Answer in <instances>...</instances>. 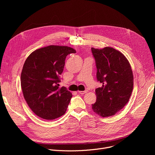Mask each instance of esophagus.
<instances>
[{
	"label": "esophagus",
	"mask_w": 155,
	"mask_h": 155,
	"mask_svg": "<svg viewBox=\"0 0 155 155\" xmlns=\"http://www.w3.org/2000/svg\"><path fill=\"white\" fill-rule=\"evenodd\" d=\"M87 92V90H85V91H78V93L79 94H84L86 93Z\"/></svg>",
	"instance_id": "1"
}]
</instances>
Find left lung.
Listing matches in <instances>:
<instances>
[{
    "label": "left lung",
    "instance_id": "obj_1",
    "mask_svg": "<svg viewBox=\"0 0 155 155\" xmlns=\"http://www.w3.org/2000/svg\"><path fill=\"white\" fill-rule=\"evenodd\" d=\"M91 51L97 81L102 84L96 89V102L92 104V109L100 117H111L128 102L133 90V74L127 58L115 48H91Z\"/></svg>",
    "mask_w": 155,
    "mask_h": 155
}]
</instances>
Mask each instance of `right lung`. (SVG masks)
Segmentation results:
<instances>
[{"label": "right lung", "mask_w": 155, "mask_h": 155, "mask_svg": "<svg viewBox=\"0 0 155 155\" xmlns=\"http://www.w3.org/2000/svg\"><path fill=\"white\" fill-rule=\"evenodd\" d=\"M75 53L67 46L50 45L27 58L21 74V88L28 106L40 118L51 120L65 113L72 94L58 83L66 56Z\"/></svg>", "instance_id": "1"}]
</instances>
